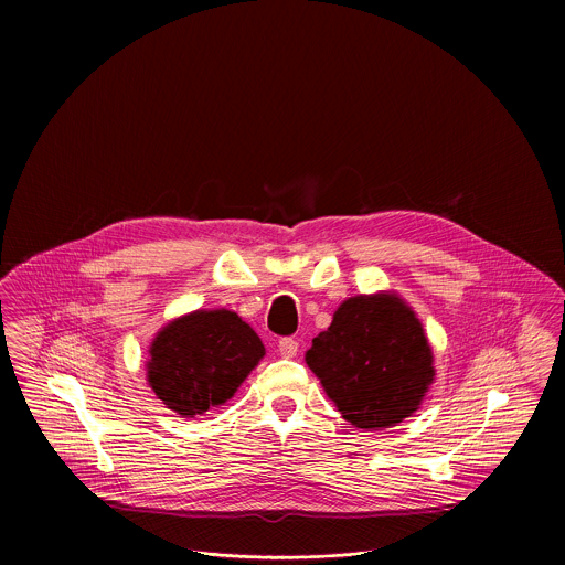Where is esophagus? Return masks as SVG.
<instances>
[{"mask_svg": "<svg viewBox=\"0 0 565 565\" xmlns=\"http://www.w3.org/2000/svg\"><path fill=\"white\" fill-rule=\"evenodd\" d=\"M278 352H280V356H285V359H294V356L298 354V341H296L294 337H282V339L278 341Z\"/></svg>", "mask_w": 565, "mask_h": 565, "instance_id": "esophagus-1", "label": "esophagus"}]
</instances>
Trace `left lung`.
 <instances>
[{"label":"left lung","instance_id":"obj_1","mask_svg":"<svg viewBox=\"0 0 565 565\" xmlns=\"http://www.w3.org/2000/svg\"><path fill=\"white\" fill-rule=\"evenodd\" d=\"M305 359L343 419L365 430L413 415L435 381L422 322L392 291L341 302Z\"/></svg>","mask_w":565,"mask_h":565}]
</instances>
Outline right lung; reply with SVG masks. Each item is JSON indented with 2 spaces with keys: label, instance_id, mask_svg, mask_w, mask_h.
<instances>
[{
  "label": "right lung",
  "instance_id": "right-lung-1",
  "mask_svg": "<svg viewBox=\"0 0 565 565\" xmlns=\"http://www.w3.org/2000/svg\"><path fill=\"white\" fill-rule=\"evenodd\" d=\"M263 356V341L235 311L200 309L159 330L148 383L167 408L195 417L231 401Z\"/></svg>",
  "mask_w": 565,
  "mask_h": 565
}]
</instances>
